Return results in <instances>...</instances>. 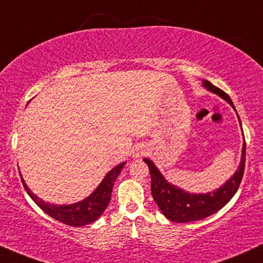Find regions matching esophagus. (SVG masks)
Masks as SVG:
<instances>
[{"mask_svg":"<svg viewBox=\"0 0 263 263\" xmlns=\"http://www.w3.org/2000/svg\"><path fill=\"white\" fill-rule=\"evenodd\" d=\"M144 154H145V150L142 146H137L134 150H133V157H135V158L141 157Z\"/></svg>","mask_w":263,"mask_h":263,"instance_id":"obj_1","label":"esophagus"}]
</instances>
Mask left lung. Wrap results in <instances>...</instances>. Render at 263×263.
Here are the masks:
<instances>
[{
  "instance_id": "left-lung-1",
  "label": "left lung",
  "mask_w": 263,
  "mask_h": 263,
  "mask_svg": "<svg viewBox=\"0 0 263 263\" xmlns=\"http://www.w3.org/2000/svg\"><path fill=\"white\" fill-rule=\"evenodd\" d=\"M202 86L206 87L209 91L222 97L236 112L231 97L227 95L224 91L212 85L209 80L202 79ZM236 116H238V113H236ZM238 119L239 124L241 125L239 116ZM245 155L246 145L244 139L240 164H239L238 170L222 186L205 194H190L174 185V184L170 183L166 178L162 176L160 170L155 166L154 162L148 160V158H144V162L148 166V171H150L151 174V194L154 196V200L156 201L157 206L160 207V210L166 216V218L172 222L187 223L206 218V217L213 215L217 211L221 210L222 207H224L238 191V187L240 185L242 179V174H244Z\"/></svg>"
}]
</instances>
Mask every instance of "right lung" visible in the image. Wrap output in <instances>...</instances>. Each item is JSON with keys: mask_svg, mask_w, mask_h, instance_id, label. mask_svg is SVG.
Returning a JSON list of instances; mask_svg holds the SVG:
<instances>
[{"mask_svg": "<svg viewBox=\"0 0 263 263\" xmlns=\"http://www.w3.org/2000/svg\"><path fill=\"white\" fill-rule=\"evenodd\" d=\"M124 164L125 162H122L118 166L112 168L89 196L76 203H70V205H56V203L46 202L29 189L23 177H21V179L28 195L46 215L67 226L83 227L99 219L103 211L107 209L109 200H111L113 184L118 178Z\"/></svg>", "mask_w": 263, "mask_h": 263, "instance_id": "add662e5", "label": "right lung"}]
</instances>
